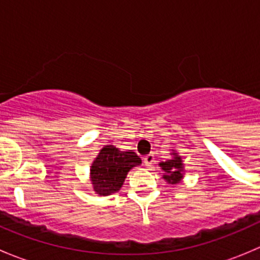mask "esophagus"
<instances>
[{
	"mask_svg": "<svg viewBox=\"0 0 260 260\" xmlns=\"http://www.w3.org/2000/svg\"><path fill=\"white\" fill-rule=\"evenodd\" d=\"M143 162H145V166L147 169H151L153 166V162H154V156L152 153L147 154V156L143 157Z\"/></svg>",
	"mask_w": 260,
	"mask_h": 260,
	"instance_id": "obj_1",
	"label": "esophagus"
}]
</instances>
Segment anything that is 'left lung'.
I'll use <instances>...</instances> for the list:
<instances>
[{
	"label": "left lung",
	"instance_id": "left-lung-1",
	"mask_svg": "<svg viewBox=\"0 0 260 260\" xmlns=\"http://www.w3.org/2000/svg\"><path fill=\"white\" fill-rule=\"evenodd\" d=\"M174 156L175 157L172 159H167L166 162L159 164L162 170L167 174L164 175V179L171 185L180 182V180L182 179V161H181V157L177 156V153H174Z\"/></svg>",
	"mask_w": 260,
	"mask_h": 260
}]
</instances>
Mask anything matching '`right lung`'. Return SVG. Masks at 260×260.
I'll use <instances>...</instances> for the list:
<instances>
[{
    "instance_id": "right-lung-1",
    "label": "right lung",
    "mask_w": 260,
    "mask_h": 260,
    "mask_svg": "<svg viewBox=\"0 0 260 260\" xmlns=\"http://www.w3.org/2000/svg\"><path fill=\"white\" fill-rule=\"evenodd\" d=\"M138 165L141 158L136 152H122L114 146L103 147L90 169L94 191L103 196L117 192L128 171Z\"/></svg>"
}]
</instances>
